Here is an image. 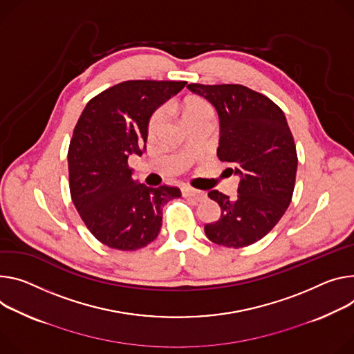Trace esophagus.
Wrapping results in <instances>:
<instances>
[{
	"label": "esophagus",
	"mask_w": 354,
	"mask_h": 354,
	"mask_svg": "<svg viewBox=\"0 0 354 354\" xmlns=\"http://www.w3.org/2000/svg\"><path fill=\"white\" fill-rule=\"evenodd\" d=\"M182 195H183V198H192V199H195L198 202L205 201L206 196H207L206 192L194 189V187H190V186H183L182 187Z\"/></svg>",
	"instance_id": "1"
}]
</instances>
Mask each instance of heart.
<instances>
[{
	"mask_svg": "<svg viewBox=\"0 0 354 354\" xmlns=\"http://www.w3.org/2000/svg\"><path fill=\"white\" fill-rule=\"evenodd\" d=\"M179 110L186 124L190 121H195L198 118L213 117V107L210 106V103L202 97H198V95L185 99L183 103L179 106ZM164 122H165V110L162 107L155 109L148 118V124H147L148 134L155 136L160 130V127L164 125Z\"/></svg>",
	"mask_w": 354,
	"mask_h": 354,
	"instance_id": "1",
	"label": "heart"
}]
</instances>
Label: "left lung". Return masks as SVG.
Returning a JSON list of instances; mask_svg holds the SVG:
<instances>
[{
  "mask_svg": "<svg viewBox=\"0 0 354 354\" xmlns=\"http://www.w3.org/2000/svg\"><path fill=\"white\" fill-rule=\"evenodd\" d=\"M187 88L217 110V156L240 176L234 201L209 192L218 203L220 218L206 224L210 241L229 248L251 245L267 236L291 203L298 155L283 111L267 95L243 84L190 83Z\"/></svg>",
  "mask_w": 354,
  "mask_h": 354,
  "instance_id": "1",
  "label": "left lung"
}]
</instances>
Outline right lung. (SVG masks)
<instances>
[{
    "mask_svg": "<svg viewBox=\"0 0 354 354\" xmlns=\"http://www.w3.org/2000/svg\"><path fill=\"white\" fill-rule=\"evenodd\" d=\"M185 86L121 82L94 95L77 120L68 151L71 196L90 233L110 248L147 247L162 226L164 205L180 198L176 186L137 185L128 156L142 153L151 113Z\"/></svg>",
    "mask_w": 354,
    "mask_h": 354,
    "instance_id": "add662e5",
    "label": "right lung"
}]
</instances>
